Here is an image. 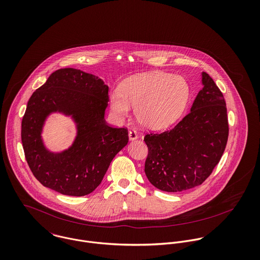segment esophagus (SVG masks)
I'll list each match as a JSON object with an SVG mask.
<instances>
[{"label": "esophagus", "mask_w": 260, "mask_h": 260, "mask_svg": "<svg viewBox=\"0 0 260 260\" xmlns=\"http://www.w3.org/2000/svg\"><path fill=\"white\" fill-rule=\"evenodd\" d=\"M128 138L131 141H136L138 139V133L135 129H131L128 132Z\"/></svg>", "instance_id": "esophagus-1"}]
</instances>
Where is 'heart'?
I'll return each mask as SVG.
<instances>
[{"label": "heart", "mask_w": 260, "mask_h": 260, "mask_svg": "<svg viewBox=\"0 0 260 260\" xmlns=\"http://www.w3.org/2000/svg\"><path fill=\"white\" fill-rule=\"evenodd\" d=\"M191 96V87L181 75L153 71L135 75L110 95V108L118 118L136 107L138 121L145 127L160 129L176 122L185 111Z\"/></svg>", "instance_id": "b5f03b06"}]
</instances>
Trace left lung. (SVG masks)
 I'll return each mask as SVG.
<instances>
[{"label":"left lung","mask_w":260,"mask_h":260,"mask_svg":"<svg viewBox=\"0 0 260 260\" xmlns=\"http://www.w3.org/2000/svg\"><path fill=\"white\" fill-rule=\"evenodd\" d=\"M202 84L191 111L178 124L145 136V173L161 191L182 192L201 185L225 151L229 126L224 96L206 72Z\"/></svg>","instance_id":"obj_1"}]
</instances>
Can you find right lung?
<instances>
[{"mask_svg":"<svg viewBox=\"0 0 260 260\" xmlns=\"http://www.w3.org/2000/svg\"><path fill=\"white\" fill-rule=\"evenodd\" d=\"M107 103L108 86L103 79L74 68L56 70L33 92L22 119L21 138L29 168L43 186L76 197L99 187L112 158L128 142L126 128L106 123ZM52 112L70 115L77 123L73 146L60 153L48 151L41 137Z\"/></svg>","mask_w":260,"mask_h":260,"instance_id":"add662e5","label":"right lung"}]
</instances>
